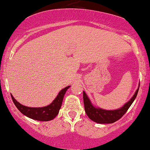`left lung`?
Instances as JSON below:
<instances>
[{
    "label": "left lung",
    "instance_id": "left-lung-1",
    "mask_svg": "<svg viewBox=\"0 0 150 150\" xmlns=\"http://www.w3.org/2000/svg\"><path fill=\"white\" fill-rule=\"evenodd\" d=\"M139 87L135 92L134 95L132 96L130 100L124 104L122 108L117 110H106L100 108H96L92 105L90 100L88 98L87 94L83 91V101L85 106V110L86 114L89 117L90 120L98 124H112L116 121L120 120L124 115L126 113L131 104L134 102L138 93Z\"/></svg>",
    "mask_w": 150,
    "mask_h": 150
}]
</instances>
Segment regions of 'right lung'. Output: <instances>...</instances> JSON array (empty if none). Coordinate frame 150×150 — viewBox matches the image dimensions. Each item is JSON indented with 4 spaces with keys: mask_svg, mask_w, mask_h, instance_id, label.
<instances>
[{
    "mask_svg": "<svg viewBox=\"0 0 150 150\" xmlns=\"http://www.w3.org/2000/svg\"><path fill=\"white\" fill-rule=\"evenodd\" d=\"M69 87V86L61 90L59 93L58 96H57V98L50 105L41 108H31L22 105L21 104H20L19 102L14 99L13 96L11 95V96L14 104L18 108V109L24 115L38 121L47 122V121L53 120L58 115L61 104H62L63 97H64L65 92Z\"/></svg>",
    "mask_w": 150,
    "mask_h": 150,
    "instance_id": "add662e5",
    "label": "right lung"
}]
</instances>
